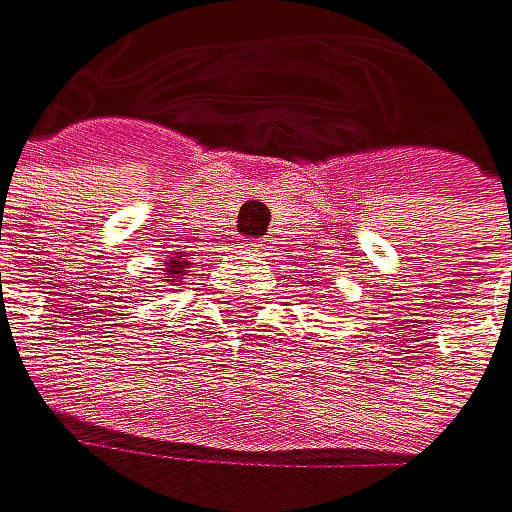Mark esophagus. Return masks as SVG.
<instances>
[{
	"label": "esophagus",
	"mask_w": 512,
	"mask_h": 512,
	"mask_svg": "<svg viewBox=\"0 0 512 512\" xmlns=\"http://www.w3.org/2000/svg\"><path fill=\"white\" fill-rule=\"evenodd\" d=\"M248 251H251V254H267L270 248H267L264 242H248Z\"/></svg>",
	"instance_id": "1"
}]
</instances>
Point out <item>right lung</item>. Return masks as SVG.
Segmentation results:
<instances>
[{"label":"right lung","instance_id":"right-lung-1","mask_svg":"<svg viewBox=\"0 0 512 512\" xmlns=\"http://www.w3.org/2000/svg\"><path fill=\"white\" fill-rule=\"evenodd\" d=\"M185 258H179V261H169V270H166V277H172V283H179L182 277H185Z\"/></svg>","mask_w":512,"mask_h":512}]
</instances>
